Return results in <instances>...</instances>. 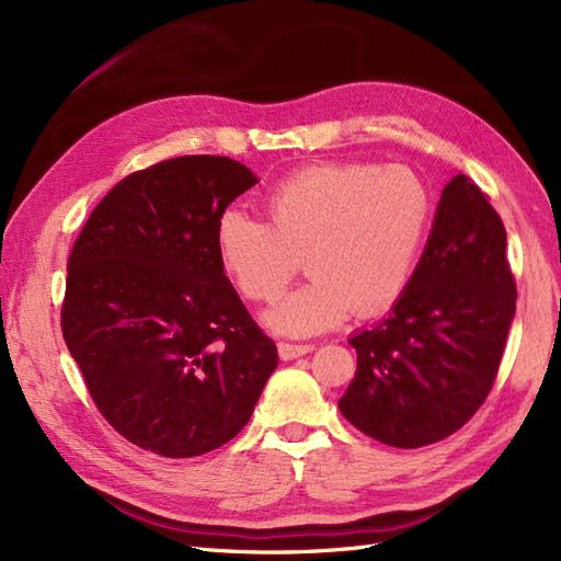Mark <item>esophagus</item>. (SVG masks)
<instances>
[{
	"label": "esophagus",
	"mask_w": 561,
	"mask_h": 561,
	"mask_svg": "<svg viewBox=\"0 0 561 561\" xmlns=\"http://www.w3.org/2000/svg\"><path fill=\"white\" fill-rule=\"evenodd\" d=\"M311 351H313L311 344H290V342H280L278 344L280 360H295V358H299V355H307Z\"/></svg>",
	"instance_id": "obj_1"
}]
</instances>
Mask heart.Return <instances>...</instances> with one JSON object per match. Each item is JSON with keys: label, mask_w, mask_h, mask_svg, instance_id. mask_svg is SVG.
I'll list each match as a JSON object with an SVG mask.
<instances>
[{"label": "heart", "mask_w": 561, "mask_h": 561, "mask_svg": "<svg viewBox=\"0 0 561 561\" xmlns=\"http://www.w3.org/2000/svg\"><path fill=\"white\" fill-rule=\"evenodd\" d=\"M268 222L241 208L217 217L219 266L245 299L274 304L297 276L311 280L274 311L280 334L332 330L355 311H388L412 283L433 201L404 165L311 163L283 178L264 198Z\"/></svg>", "instance_id": "b5f03b06"}]
</instances>
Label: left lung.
<instances>
[{
    "instance_id": "1",
    "label": "left lung",
    "mask_w": 561,
    "mask_h": 561,
    "mask_svg": "<svg viewBox=\"0 0 561 561\" xmlns=\"http://www.w3.org/2000/svg\"><path fill=\"white\" fill-rule=\"evenodd\" d=\"M515 301L501 217L478 184L456 175L407 293L379 325L348 339L358 369L339 410L390 447L449 437L494 386Z\"/></svg>"
}]
</instances>
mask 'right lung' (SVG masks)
<instances>
[{
  "instance_id": "right-lung-1",
  "label": "right lung",
  "mask_w": 561,
  "mask_h": 561,
  "mask_svg": "<svg viewBox=\"0 0 561 561\" xmlns=\"http://www.w3.org/2000/svg\"><path fill=\"white\" fill-rule=\"evenodd\" d=\"M257 184L229 157H178L118 182L67 260L65 344L95 407L168 458L241 433L278 365L225 276L215 225Z\"/></svg>"
}]
</instances>
